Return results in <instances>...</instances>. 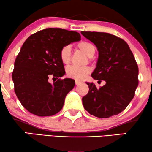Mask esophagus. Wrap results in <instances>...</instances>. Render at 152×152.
Listing matches in <instances>:
<instances>
[{"label": "esophagus", "instance_id": "1", "mask_svg": "<svg viewBox=\"0 0 152 152\" xmlns=\"http://www.w3.org/2000/svg\"><path fill=\"white\" fill-rule=\"evenodd\" d=\"M75 83H76V85H79V84H81L82 82L80 81H78V80H76V81H75Z\"/></svg>", "mask_w": 152, "mask_h": 152}]
</instances>
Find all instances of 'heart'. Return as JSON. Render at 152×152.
<instances>
[{"mask_svg":"<svg viewBox=\"0 0 152 152\" xmlns=\"http://www.w3.org/2000/svg\"><path fill=\"white\" fill-rule=\"evenodd\" d=\"M76 48L85 53L88 57H92L95 53V46L88 41H81L76 45ZM59 56L61 62L65 65L70 64L71 60V50L70 46H65L61 48L59 52ZM91 69L88 66L77 67L70 66L66 69V76L68 77L76 80H83L91 73Z\"/></svg>","mask_w":152,"mask_h":152,"instance_id":"heart-1","label":"heart"}]
</instances>
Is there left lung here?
I'll use <instances>...</instances> for the list:
<instances>
[{
  "label": "left lung",
  "instance_id": "left-lung-1",
  "mask_svg": "<svg viewBox=\"0 0 152 152\" xmlns=\"http://www.w3.org/2000/svg\"><path fill=\"white\" fill-rule=\"evenodd\" d=\"M99 50L96 68L92 73L94 79L106 81L97 88L88 83L89 91L82 98L84 109L99 118L117 115L126 108L135 95L139 83V68L127 43L108 33L81 31Z\"/></svg>",
  "mask_w": 152,
  "mask_h": 152
}]
</instances>
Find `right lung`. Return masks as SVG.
I'll use <instances>...</instances> for the list:
<instances>
[{
	"label": "right lung",
	"mask_w": 152,
	"mask_h": 152,
	"mask_svg": "<svg viewBox=\"0 0 152 152\" xmlns=\"http://www.w3.org/2000/svg\"><path fill=\"white\" fill-rule=\"evenodd\" d=\"M81 40L76 31L49 28L29 36L15 58L12 78L14 91L21 104L31 114L53 116L61 110L66 96L75 86L71 78L59 79L53 85L50 76L65 74L59 56L62 47Z\"/></svg>",
	"instance_id": "1"
}]
</instances>
